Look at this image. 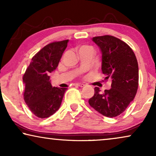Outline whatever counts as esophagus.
Returning a JSON list of instances; mask_svg holds the SVG:
<instances>
[{
	"mask_svg": "<svg viewBox=\"0 0 156 156\" xmlns=\"http://www.w3.org/2000/svg\"><path fill=\"white\" fill-rule=\"evenodd\" d=\"M76 86L80 87H84L85 85L84 84H81V83H77V84H76Z\"/></svg>",
	"mask_w": 156,
	"mask_h": 156,
	"instance_id": "obj_1",
	"label": "esophagus"
}]
</instances>
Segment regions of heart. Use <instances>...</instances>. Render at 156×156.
<instances>
[{"label":"heart","mask_w":156,"mask_h":156,"mask_svg":"<svg viewBox=\"0 0 156 156\" xmlns=\"http://www.w3.org/2000/svg\"><path fill=\"white\" fill-rule=\"evenodd\" d=\"M89 47L87 46V45H83V46H81L80 48V49H83V48H89Z\"/></svg>","instance_id":"obj_1"}]
</instances>
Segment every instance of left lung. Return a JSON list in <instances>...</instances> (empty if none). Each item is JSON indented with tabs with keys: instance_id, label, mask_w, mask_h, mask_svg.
Returning <instances> with one entry per match:
<instances>
[{
	"instance_id": "1",
	"label": "left lung",
	"mask_w": 156,
	"mask_h": 156,
	"mask_svg": "<svg viewBox=\"0 0 156 156\" xmlns=\"http://www.w3.org/2000/svg\"><path fill=\"white\" fill-rule=\"evenodd\" d=\"M92 40L101 49V71L104 81H112V88L101 91L95 87L89 104L103 116L116 117L126 109L137 92V59L129 44L114 36H97Z\"/></svg>"
}]
</instances>
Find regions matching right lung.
<instances>
[{
	"mask_svg": "<svg viewBox=\"0 0 156 156\" xmlns=\"http://www.w3.org/2000/svg\"><path fill=\"white\" fill-rule=\"evenodd\" d=\"M68 40L49 43L34 55L23 74V98L33 114L48 118L60 107L67 88L52 87L49 74L58 66Z\"/></svg>",
	"mask_w": 156,
	"mask_h": 156,
	"instance_id": "obj_1",
	"label": "right lung"
}]
</instances>
